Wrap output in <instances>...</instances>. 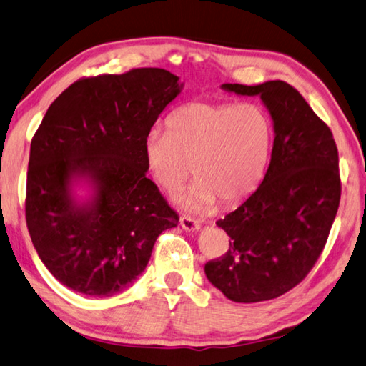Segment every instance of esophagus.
I'll list each match as a JSON object with an SVG mask.
<instances>
[{
    "mask_svg": "<svg viewBox=\"0 0 366 366\" xmlns=\"http://www.w3.org/2000/svg\"><path fill=\"white\" fill-rule=\"evenodd\" d=\"M179 225H182L183 229H187V232H193V233L201 228V223L194 220L193 217H188V215L179 217Z\"/></svg>",
    "mask_w": 366,
    "mask_h": 366,
    "instance_id": "esophagus-1",
    "label": "esophagus"
}]
</instances>
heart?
Here are the masks:
<instances>
[{"label": "heart", "instance_id": "obj_1", "mask_svg": "<svg viewBox=\"0 0 366 366\" xmlns=\"http://www.w3.org/2000/svg\"><path fill=\"white\" fill-rule=\"evenodd\" d=\"M273 128L264 109L251 102L194 101L173 111L167 132L152 128L144 160L165 191H175L191 173L199 178L175 194V202L209 214L219 199L234 206L259 188L270 162Z\"/></svg>", "mask_w": 366, "mask_h": 366}]
</instances>
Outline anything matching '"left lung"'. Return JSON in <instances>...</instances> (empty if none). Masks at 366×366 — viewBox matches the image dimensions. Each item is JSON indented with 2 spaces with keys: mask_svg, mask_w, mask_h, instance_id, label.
I'll use <instances>...</instances> for the list:
<instances>
[{
  "mask_svg": "<svg viewBox=\"0 0 366 366\" xmlns=\"http://www.w3.org/2000/svg\"><path fill=\"white\" fill-rule=\"evenodd\" d=\"M222 89L260 96L274 141L260 187L217 222L232 241L204 272L229 300L260 302L299 285L323 251L341 199L337 147L330 127L286 81L223 83Z\"/></svg>",
  "mask_w": 366,
  "mask_h": 366,
  "instance_id": "obj_1",
  "label": "left lung"
}]
</instances>
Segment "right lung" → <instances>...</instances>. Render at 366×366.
Returning a JSON list of instances; mask_svg holds the SVG:
<instances>
[{
    "label": "right lung",
    "instance_id": "right-lung-1",
    "mask_svg": "<svg viewBox=\"0 0 366 366\" xmlns=\"http://www.w3.org/2000/svg\"><path fill=\"white\" fill-rule=\"evenodd\" d=\"M183 83L164 69L81 79L30 144L25 219L49 273L85 296L127 290L178 215L146 177L144 141ZM79 186L87 188L83 198Z\"/></svg>",
    "mask_w": 366,
    "mask_h": 366
}]
</instances>
